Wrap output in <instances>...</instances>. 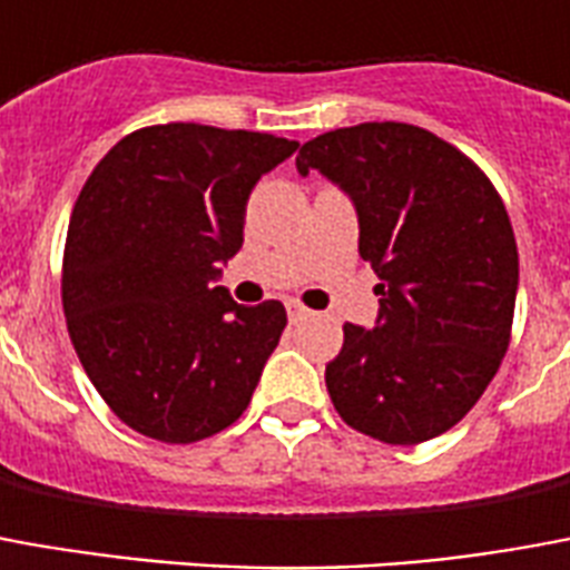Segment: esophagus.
I'll return each instance as SVG.
<instances>
[{
	"label": "esophagus",
	"mask_w": 570,
	"mask_h": 570,
	"mask_svg": "<svg viewBox=\"0 0 570 570\" xmlns=\"http://www.w3.org/2000/svg\"><path fill=\"white\" fill-rule=\"evenodd\" d=\"M286 314H289L293 323H302V320L311 317V311L305 305H298V302H286Z\"/></svg>",
	"instance_id": "1"
}]
</instances>
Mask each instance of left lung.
Listing matches in <instances>:
<instances>
[{
  "label": "left lung",
  "mask_w": 570,
  "mask_h": 570,
  "mask_svg": "<svg viewBox=\"0 0 570 570\" xmlns=\"http://www.w3.org/2000/svg\"><path fill=\"white\" fill-rule=\"evenodd\" d=\"M356 205L360 256L381 277L377 326H344L326 365L341 420L423 444L478 404L510 344L520 256L504 202L462 150L411 124H360L298 147Z\"/></svg>",
  "instance_id": "1"
}]
</instances>
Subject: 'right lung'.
Segmentation results:
<instances>
[{"label":"right lung","mask_w":570,"mask_h":570,"mask_svg":"<svg viewBox=\"0 0 570 570\" xmlns=\"http://www.w3.org/2000/svg\"><path fill=\"white\" fill-rule=\"evenodd\" d=\"M298 141L247 129H135L92 168L62 253V311L87 377L129 429L193 444L247 411L281 341V302L217 286L244 210Z\"/></svg>","instance_id":"add662e5"}]
</instances>
